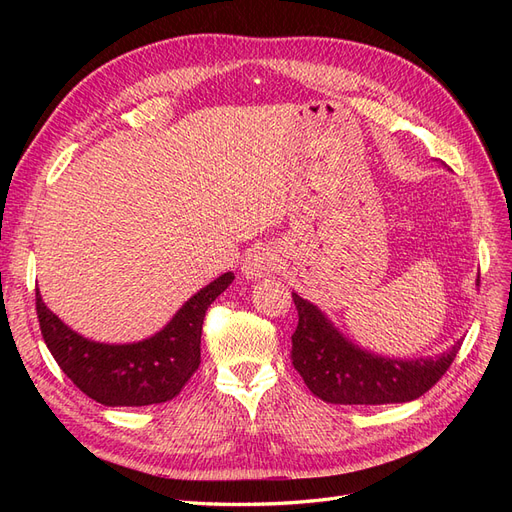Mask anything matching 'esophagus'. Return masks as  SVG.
Listing matches in <instances>:
<instances>
[{"label":"esophagus","mask_w":512,"mask_h":512,"mask_svg":"<svg viewBox=\"0 0 512 512\" xmlns=\"http://www.w3.org/2000/svg\"><path fill=\"white\" fill-rule=\"evenodd\" d=\"M277 269V254L269 245H258L247 252L243 260V273L247 280H260Z\"/></svg>","instance_id":"esophagus-1"}]
</instances>
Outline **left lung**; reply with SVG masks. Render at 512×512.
<instances>
[{"label":"left lung","instance_id":"8db88e82","mask_svg":"<svg viewBox=\"0 0 512 512\" xmlns=\"http://www.w3.org/2000/svg\"><path fill=\"white\" fill-rule=\"evenodd\" d=\"M299 324L292 333L290 359L307 389L339 406L404 404L425 395L461 348L457 342L436 359H384L361 350L339 333L320 309L292 292Z\"/></svg>","mask_w":512,"mask_h":512}]
</instances>
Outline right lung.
<instances>
[{
    "label": "right lung",
    "mask_w": 512,
    "mask_h": 512,
    "mask_svg": "<svg viewBox=\"0 0 512 512\" xmlns=\"http://www.w3.org/2000/svg\"><path fill=\"white\" fill-rule=\"evenodd\" d=\"M235 275L213 280L166 327L136 344H100L66 327L36 290V312L46 348L79 391L102 406H151L179 395L200 365V335L207 307Z\"/></svg>",
    "instance_id": "1"
}]
</instances>
